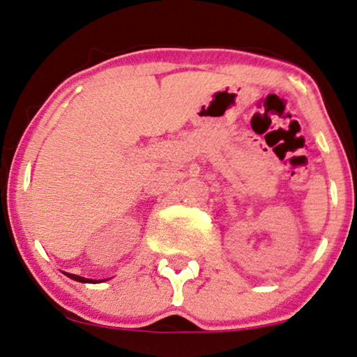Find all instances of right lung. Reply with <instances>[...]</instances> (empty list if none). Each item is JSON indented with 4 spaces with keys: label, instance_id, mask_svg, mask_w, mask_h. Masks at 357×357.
Segmentation results:
<instances>
[{
    "label": "right lung",
    "instance_id": "1",
    "mask_svg": "<svg viewBox=\"0 0 357 357\" xmlns=\"http://www.w3.org/2000/svg\"><path fill=\"white\" fill-rule=\"evenodd\" d=\"M67 277L75 280V282H82V283H97L93 282V280H89V278H84V277H79V275H72V273H66Z\"/></svg>",
    "mask_w": 357,
    "mask_h": 357
}]
</instances>
